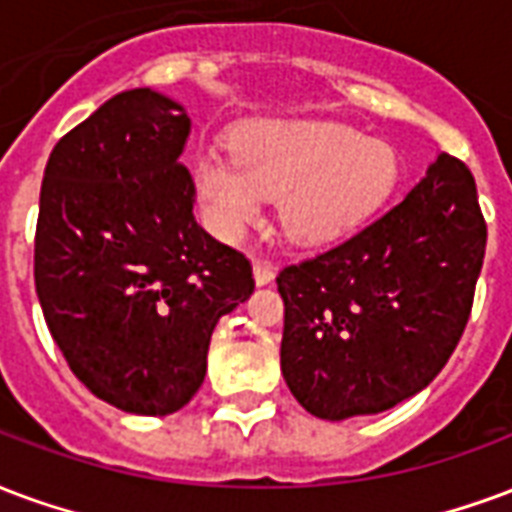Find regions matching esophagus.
<instances>
[{
    "mask_svg": "<svg viewBox=\"0 0 512 512\" xmlns=\"http://www.w3.org/2000/svg\"><path fill=\"white\" fill-rule=\"evenodd\" d=\"M274 266L266 263V260H257L255 263V282L257 285H268V282H274Z\"/></svg>",
    "mask_w": 512,
    "mask_h": 512,
    "instance_id": "esophagus-1",
    "label": "esophagus"
}]
</instances>
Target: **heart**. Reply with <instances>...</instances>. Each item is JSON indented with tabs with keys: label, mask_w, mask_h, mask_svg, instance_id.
I'll list each match as a JSON object with an SVG mask.
<instances>
[{
	"label": "heart",
	"mask_w": 512,
	"mask_h": 512,
	"mask_svg": "<svg viewBox=\"0 0 512 512\" xmlns=\"http://www.w3.org/2000/svg\"><path fill=\"white\" fill-rule=\"evenodd\" d=\"M233 157L203 154L195 189L219 233L238 236L279 198L295 244H325L372 219L399 181L391 146L333 119H257L236 130Z\"/></svg>",
	"instance_id": "heart-1"
}]
</instances>
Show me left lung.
<instances>
[{
	"label": "left lung",
	"mask_w": 512,
	"mask_h": 512,
	"mask_svg": "<svg viewBox=\"0 0 512 512\" xmlns=\"http://www.w3.org/2000/svg\"><path fill=\"white\" fill-rule=\"evenodd\" d=\"M486 236L472 170L439 154L382 217L282 268V374L298 404L344 420L423 391L467 328Z\"/></svg>",
	"instance_id": "1"
}]
</instances>
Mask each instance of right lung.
I'll use <instances>...</instances> for the list:
<instances>
[{
	"instance_id": "add662e5",
	"label": "right lung",
	"mask_w": 512,
	"mask_h": 512,
	"mask_svg": "<svg viewBox=\"0 0 512 512\" xmlns=\"http://www.w3.org/2000/svg\"><path fill=\"white\" fill-rule=\"evenodd\" d=\"M189 119L151 89L121 92L51 151L34 285L78 380L132 415L181 410L206 377L219 317L255 290L252 263L192 217Z\"/></svg>"
}]
</instances>
